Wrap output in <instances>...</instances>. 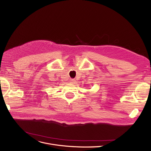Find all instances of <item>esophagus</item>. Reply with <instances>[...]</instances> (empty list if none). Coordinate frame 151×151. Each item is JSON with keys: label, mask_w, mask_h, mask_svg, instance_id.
<instances>
[{"label": "esophagus", "mask_w": 151, "mask_h": 151, "mask_svg": "<svg viewBox=\"0 0 151 151\" xmlns=\"http://www.w3.org/2000/svg\"><path fill=\"white\" fill-rule=\"evenodd\" d=\"M75 81H76V80H75V79H71V80H70V82L71 84H73V83H75Z\"/></svg>", "instance_id": "esophagus-1"}]
</instances>
